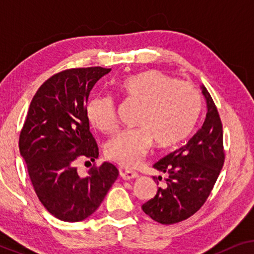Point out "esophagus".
Wrapping results in <instances>:
<instances>
[{
    "instance_id": "1",
    "label": "esophagus",
    "mask_w": 254,
    "mask_h": 254,
    "mask_svg": "<svg viewBox=\"0 0 254 254\" xmlns=\"http://www.w3.org/2000/svg\"><path fill=\"white\" fill-rule=\"evenodd\" d=\"M120 176L123 177L124 179H133V178H136L137 177V172L135 171H131V170H125V171H121L120 172Z\"/></svg>"
}]
</instances>
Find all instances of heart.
<instances>
[{"instance_id":"1","label":"heart","mask_w":254,"mask_h":254,"mask_svg":"<svg viewBox=\"0 0 254 254\" xmlns=\"http://www.w3.org/2000/svg\"><path fill=\"white\" fill-rule=\"evenodd\" d=\"M128 99L142 104L136 124L111 138L105 154L121 166L134 168L148 154L152 142L161 149L179 144L195 127L202 100L195 86L161 70H145L120 82ZM86 118L96 129L113 133L118 127L117 106L112 97L97 95L86 104Z\"/></svg>"}]
</instances>
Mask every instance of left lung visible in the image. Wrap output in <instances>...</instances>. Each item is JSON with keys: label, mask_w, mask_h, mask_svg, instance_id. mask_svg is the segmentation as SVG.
<instances>
[{"label": "left lung", "mask_w": 254, "mask_h": 254, "mask_svg": "<svg viewBox=\"0 0 254 254\" xmlns=\"http://www.w3.org/2000/svg\"><path fill=\"white\" fill-rule=\"evenodd\" d=\"M202 92L207 100L202 127L185 145L154 165L166 175L165 185L142 204V210L158 223L175 224L195 214L207 201L223 168L225 151L220 113L208 90L202 88Z\"/></svg>", "instance_id": "1"}]
</instances>
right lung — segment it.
<instances>
[{
	"mask_svg": "<svg viewBox=\"0 0 254 254\" xmlns=\"http://www.w3.org/2000/svg\"><path fill=\"white\" fill-rule=\"evenodd\" d=\"M110 71L70 68L51 76L33 96L20 130L19 151L34 192L61 221L79 222L95 213L119 176L107 162L95 163L85 178L76 168L78 158H98L85 109L93 85Z\"/></svg>",
	"mask_w": 254,
	"mask_h": 254,
	"instance_id": "add662e5",
	"label": "right lung"
}]
</instances>
